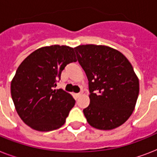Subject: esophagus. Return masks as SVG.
<instances>
[{
  "instance_id": "34e87169",
  "label": "esophagus",
  "mask_w": 157,
  "mask_h": 157,
  "mask_svg": "<svg viewBox=\"0 0 157 157\" xmlns=\"http://www.w3.org/2000/svg\"><path fill=\"white\" fill-rule=\"evenodd\" d=\"M81 95V93H78V94H76V98H79V97H80V96Z\"/></svg>"
}]
</instances>
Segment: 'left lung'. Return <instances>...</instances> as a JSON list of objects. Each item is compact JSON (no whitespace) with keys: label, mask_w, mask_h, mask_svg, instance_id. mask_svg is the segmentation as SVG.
<instances>
[{"label":"left lung","mask_w":157,"mask_h":157,"mask_svg":"<svg viewBox=\"0 0 157 157\" xmlns=\"http://www.w3.org/2000/svg\"><path fill=\"white\" fill-rule=\"evenodd\" d=\"M89 81L90 103L83 110L94 128L110 130L129 119L136 105L139 81L124 54L107 45L74 48Z\"/></svg>","instance_id":"obj_1"}]
</instances>
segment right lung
I'll return each mask as SVG.
<instances>
[{"label": "right lung", "instance_id": "obj_1", "mask_svg": "<svg viewBox=\"0 0 157 157\" xmlns=\"http://www.w3.org/2000/svg\"><path fill=\"white\" fill-rule=\"evenodd\" d=\"M76 60L73 48L54 45L36 50L18 66L11 96L19 117L32 129L51 131L64 124L75 100L54 87L67 64Z\"/></svg>", "mask_w": 157, "mask_h": 157}]
</instances>
